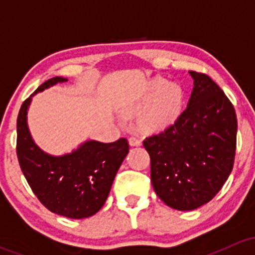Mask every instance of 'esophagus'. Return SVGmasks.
<instances>
[{
	"mask_svg": "<svg viewBox=\"0 0 255 255\" xmlns=\"http://www.w3.org/2000/svg\"><path fill=\"white\" fill-rule=\"evenodd\" d=\"M129 144H130V146H139V145H142V140L137 137H130Z\"/></svg>",
	"mask_w": 255,
	"mask_h": 255,
	"instance_id": "34e87169",
	"label": "esophagus"
}]
</instances>
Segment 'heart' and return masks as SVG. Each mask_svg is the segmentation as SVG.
Masks as SVG:
<instances>
[{"label":"heart","instance_id":"b5f03b06","mask_svg":"<svg viewBox=\"0 0 255 255\" xmlns=\"http://www.w3.org/2000/svg\"><path fill=\"white\" fill-rule=\"evenodd\" d=\"M184 92L177 84H169L165 79L156 78L146 84L140 96L132 102L125 113L137 116L148 110L143 116L146 129H163L174 122L181 113Z\"/></svg>","mask_w":255,"mask_h":255}]
</instances>
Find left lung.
Returning <instances> with one entry per match:
<instances>
[{"label": "left lung", "mask_w": 255, "mask_h": 255, "mask_svg": "<svg viewBox=\"0 0 255 255\" xmlns=\"http://www.w3.org/2000/svg\"><path fill=\"white\" fill-rule=\"evenodd\" d=\"M194 89L186 110L144 140L154 191L169 207L191 211L210 202L233 169L237 117L210 76L189 71Z\"/></svg>", "instance_id": "left-lung-1"}]
</instances>
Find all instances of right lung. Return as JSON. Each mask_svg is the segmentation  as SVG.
Returning a JSON list of instances; mask_svg holds the SVG:
<instances>
[{"mask_svg": "<svg viewBox=\"0 0 255 255\" xmlns=\"http://www.w3.org/2000/svg\"><path fill=\"white\" fill-rule=\"evenodd\" d=\"M65 81L61 76L49 79L23 102L17 118V156L30 189L49 211L81 220L105 205L129 145L126 138L113 143L90 139L64 155L42 150L28 128V109L34 95Z\"/></svg>", "mask_w": 255, "mask_h": 255, "instance_id": "add662e5", "label": "right lung"}]
</instances>
